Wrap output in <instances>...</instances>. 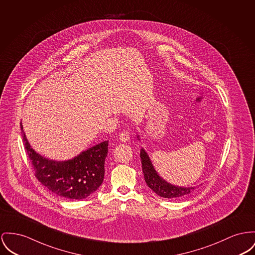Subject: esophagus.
Returning <instances> with one entry per match:
<instances>
[{"label": "esophagus", "mask_w": 255, "mask_h": 255, "mask_svg": "<svg viewBox=\"0 0 255 255\" xmlns=\"http://www.w3.org/2000/svg\"><path fill=\"white\" fill-rule=\"evenodd\" d=\"M120 141L122 142H127L129 140V133L128 131H123L121 132L119 135Z\"/></svg>", "instance_id": "34e87169"}]
</instances>
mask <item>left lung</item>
Listing matches in <instances>:
<instances>
[{"instance_id":"left-lung-1","label":"left lung","mask_w":255,"mask_h":255,"mask_svg":"<svg viewBox=\"0 0 255 255\" xmlns=\"http://www.w3.org/2000/svg\"><path fill=\"white\" fill-rule=\"evenodd\" d=\"M137 138L138 140H140L138 134ZM140 157L142 170L144 173V179L147 186L160 197L170 199L183 198L190 194L195 189V187H179L172 185L166 182L163 178H161L156 170L154 169L151 158L149 157V154L144 150V148H141L140 150Z\"/></svg>"}]
</instances>
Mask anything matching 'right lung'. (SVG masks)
<instances>
[{
	"instance_id": "1",
	"label": "right lung",
	"mask_w": 255,
	"mask_h": 255,
	"mask_svg": "<svg viewBox=\"0 0 255 255\" xmlns=\"http://www.w3.org/2000/svg\"><path fill=\"white\" fill-rule=\"evenodd\" d=\"M26 152L37 180L54 194L67 199H84L102 186L108 141H103L68 160H54L36 153L20 124Z\"/></svg>"
}]
</instances>
